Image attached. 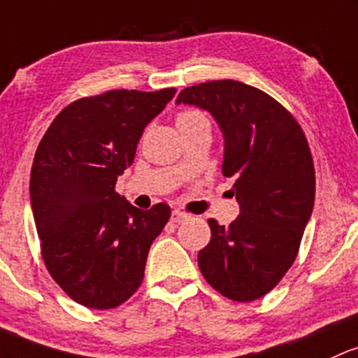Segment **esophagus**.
<instances>
[{
    "mask_svg": "<svg viewBox=\"0 0 358 358\" xmlns=\"http://www.w3.org/2000/svg\"><path fill=\"white\" fill-rule=\"evenodd\" d=\"M185 219H188V214H185V212H183V210L175 209V210L171 212V221L173 222H183V221H185Z\"/></svg>",
    "mask_w": 358,
    "mask_h": 358,
    "instance_id": "esophagus-1",
    "label": "esophagus"
}]
</instances>
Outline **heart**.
I'll use <instances>...</instances> for the list:
<instances>
[{"instance_id":"1","label":"heart","mask_w":358,"mask_h":358,"mask_svg":"<svg viewBox=\"0 0 358 358\" xmlns=\"http://www.w3.org/2000/svg\"><path fill=\"white\" fill-rule=\"evenodd\" d=\"M203 117H206V115L197 112V110H183V112H180L178 117H176V124L182 125V124H187V122L203 119Z\"/></svg>"}]
</instances>
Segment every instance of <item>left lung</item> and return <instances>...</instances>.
Returning a JSON list of instances; mask_svg holds the SVG:
<instances>
[{"label":"left lung","mask_w":358,"mask_h":358,"mask_svg":"<svg viewBox=\"0 0 358 358\" xmlns=\"http://www.w3.org/2000/svg\"><path fill=\"white\" fill-rule=\"evenodd\" d=\"M176 103L195 105L217 120L222 175L234 178L231 192L239 202L229 226L209 219L200 272L227 299H260L292 266L311 217L316 176L308 139L284 105L241 81L188 86Z\"/></svg>","instance_id":"1"}]
</instances>
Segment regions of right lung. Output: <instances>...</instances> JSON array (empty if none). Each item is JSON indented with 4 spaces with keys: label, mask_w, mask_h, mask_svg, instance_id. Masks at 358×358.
<instances>
[{
    "label": "right lung",
    "mask_w": 358,
    "mask_h": 358,
    "mask_svg": "<svg viewBox=\"0 0 358 358\" xmlns=\"http://www.w3.org/2000/svg\"><path fill=\"white\" fill-rule=\"evenodd\" d=\"M175 93L110 90L80 98L57 113L35 151L30 200L42 258L85 308H117L143 284L149 248L171 209L163 202L137 209L115 182Z\"/></svg>",
    "instance_id": "1"
}]
</instances>
